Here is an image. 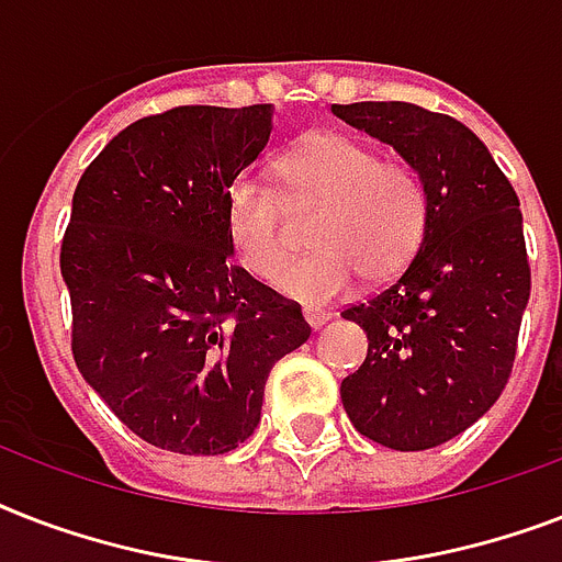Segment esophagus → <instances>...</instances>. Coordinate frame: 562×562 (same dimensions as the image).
I'll list each match as a JSON object with an SVG mask.
<instances>
[{"mask_svg":"<svg viewBox=\"0 0 562 562\" xmlns=\"http://www.w3.org/2000/svg\"><path fill=\"white\" fill-rule=\"evenodd\" d=\"M303 317H306V324L312 326V329H321V326L329 321V312H326V308H317V306H306L303 308Z\"/></svg>","mask_w":562,"mask_h":562,"instance_id":"1","label":"esophagus"}]
</instances>
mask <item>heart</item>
<instances>
[{
    "instance_id": "obj_1",
    "label": "heart",
    "mask_w": 562,
    "mask_h": 562,
    "mask_svg": "<svg viewBox=\"0 0 562 562\" xmlns=\"http://www.w3.org/2000/svg\"><path fill=\"white\" fill-rule=\"evenodd\" d=\"M285 189L294 203L324 206L308 245L315 256L289 268V236L280 194L241 171L227 189V233L238 259L256 277H277V289L303 303H329L356 277H396L423 245L428 192L417 169L382 160L373 145L347 134H312L285 157Z\"/></svg>"
}]
</instances>
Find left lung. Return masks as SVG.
I'll return each mask as SVG.
<instances>
[{
	"label": "left lung",
	"mask_w": 562,
	"mask_h": 562,
	"mask_svg": "<svg viewBox=\"0 0 562 562\" xmlns=\"http://www.w3.org/2000/svg\"><path fill=\"white\" fill-rule=\"evenodd\" d=\"M391 145L426 183L428 227L393 285L341 317L368 333V359L341 382L361 435L400 452L452 440L505 391L531 297L522 212L487 145L458 119L408 101L333 104Z\"/></svg>",
	"instance_id": "8db88e82"
}]
</instances>
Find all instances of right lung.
Instances as JSON below:
<instances>
[{
  "mask_svg": "<svg viewBox=\"0 0 562 562\" xmlns=\"http://www.w3.org/2000/svg\"><path fill=\"white\" fill-rule=\"evenodd\" d=\"M271 119V104L145 116L104 145L72 194L60 273L75 364L157 449L245 443L271 368L312 335L294 300L229 259L227 189L268 145Z\"/></svg>",
  "mask_w": 562,
  "mask_h": 562,
  "instance_id": "add662e5",
  "label": "right lung"
}]
</instances>
